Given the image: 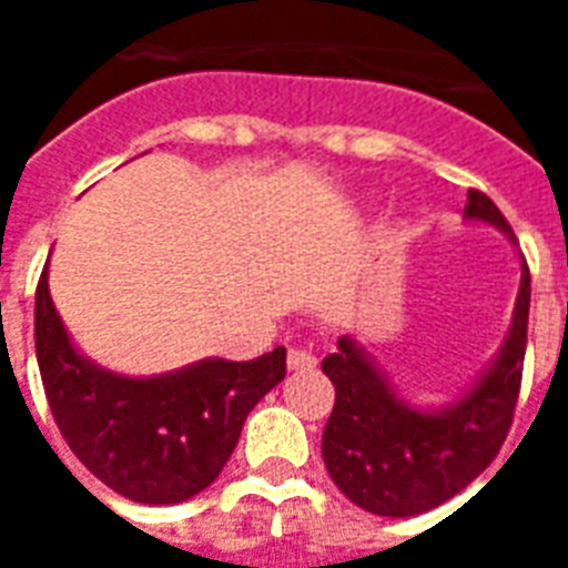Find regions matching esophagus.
I'll return each mask as SVG.
<instances>
[{
    "label": "esophagus",
    "mask_w": 568,
    "mask_h": 568,
    "mask_svg": "<svg viewBox=\"0 0 568 568\" xmlns=\"http://www.w3.org/2000/svg\"><path fill=\"white\" fill-rule=\"evenodd\" d=\"M315 363H318V356L312 354L310 347H292L288 351V368L292 372H310V368H315Z\"/></svg>",
    "instance_id": "1"
}]
</instances>
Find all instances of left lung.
<instances>
[{
    "mask_svg": "<svg viewBox=\"0 0 568 568\" xmlns=\"http://www.w3.org/2000/svg\"><path fill=\"white\" fill-rule=\"evenodd\" d=\"M466 217L507 232L513 226L484 191H468ZM530 271L521 256V285L510 336L493 368L442 409H415L392 392L372 356L354 338L321 363L336 386V404L324 427L321 454L333 484L368 513L418 516L466 489L501 450L510 433L528 347Z\"/></svg>",
    "mask_w": 568,
    "mask_h": 568,
    "instance_id": "1",
    "label": "left lung"
}]
</instances>
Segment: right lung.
I'll return each mask as SVG.
<instances>
[{
    "label": "right lung",
    "mask_w": 568,
    "mask_h": 568,
    "mask_svg": "<svg viewBox=\"0 0 568 568\" xmlns=\"http://www.w3.org/2000/svg\"><path fill=\"white\" fill-rule=\"evenodd\" d=\"M34 351L49 409L70 450L138 504H180L221 475L244 418L285 377V347L250 363L203 359L162 377H120L84 359L49 297L34 292Z\"/></svg>",
    "instance_id": "1"
}]
</instances>
